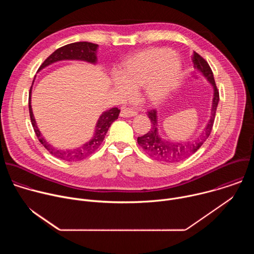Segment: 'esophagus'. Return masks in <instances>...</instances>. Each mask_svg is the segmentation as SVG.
I'll return each instance as SVG.
<instances>
[{
  "instance_id": "1",
  "label": "esophagus",
  "mask_w": 254,
  "mask_h": 254,
  "mask_svg": "<svg viewBox=\"0 0 254 254\" xmlns=\"http://www.w3.org/2000/svg\"><path fill=\"white\" fill-rule=\"evenodd\" d=\"M137 113L132 107H123L121 112V117L123 118H130L136 116Z\"/></svg>"
}]
</instances>
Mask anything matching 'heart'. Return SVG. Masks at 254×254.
Returning a JSON list of instances; mask_svg holds the SVG:
<instances>
[{
	"label": "heart",
	"instance_id": "obj_1",
	"mask_svg": "<svg viewBox=\"0 0 254 254\" xmlns=\"http://www.w3.org/2000/svg\"><path fill=\"white\" fill-rule=\"evenodd\" d=\"M179 73V61L167 49H147L129 56L123 63L114 84L125 97L143 87L144 99L159 103L170 94Z\"/></svg>",
	"mask_w": 254,
	"mask_h": 254
}]
</instances>
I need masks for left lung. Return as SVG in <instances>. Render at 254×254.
<instances>
[{
    "instance_id": "obj_1",
    "label": "left lung",
    "mask_w": 254,
    "mask_h": 254,
    "mask_svg": "<svg viewBox=\"0 0 254 254\" xmlns=\"http://www.w3.org/2000/svg\"><path fill=\"white\" fill-rule=\"evenodd\" d=\"M191 59L194 64V68L199 70L213 86L214 95H213V101H212L211 118L206 127L204 128V131L195 140L186 141V142H182V141L170 142L166 139H163L158 133L159 127H158L157 111L152 110L148 112V117L151 120L152 127L146 134L137 137V143L150 157L154 158L157 161H162L166 163H175L193 155L201 148L204 141L208 138V136L211 133L214 120H215L217 105H218V101H219V91L217 89L214 76H213V72L208 62L195 51L193 52Z\"/></svg>"
}]
</instances>
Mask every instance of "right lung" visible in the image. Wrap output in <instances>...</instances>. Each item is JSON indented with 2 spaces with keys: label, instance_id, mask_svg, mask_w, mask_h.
<instances>
[{
  "label": "right lung",
  "instance_id": "add662e5",
  "mask_svg": "<svg viewBox=\"0 0 254 254\" xmlns=\"http://www.w3.org/2000/svg\"><path fill=\"white\" fill-rule=\"evenodd\" d=\"M98 45L90 42H75V43H71L67 44L65 46H62L55 50L39 67L38 70L43 69L44 67L60 61V60H82L86 61L89 63H96V50H97ZM33 84V83H32ZM31 91H32V86L30 88L29 92V114H30V119L31 123L34 128V131L37 135L39 141L41 142L42 146L54 157L68 161V162H76L85 159L86 157L90 156L92 153H94L100 144L102 143L104 136L110 128L111 125L118 120L119 115H120V110L118 107H114L112 110H108L99 117L97 124L95 126V130L93 133L92 138L87 141L86 143L82 144L80 148H76L74 150H57L53 146L43 137L41 134L37 125H36L33 112H32V106H31Z\"/></svg>",
  "mask_w": 254,
  "mask_h": 254
}]
</instances>
